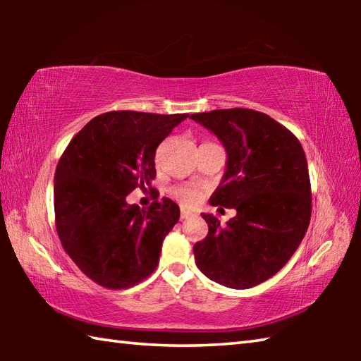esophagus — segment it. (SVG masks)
<instances>
[{
  "mask_svg": "<svg viewBox=\"0 0 361 361\" xmlns=\"http://www.w3.org/2000/svg\"><path fill=\"white\" fill-rule=\"evenodd\" d=\"M189 216H192V213L189 212V210H186V209H181V212H180V218H181V219H188Z\"/></svg>",
  "mask_w": 361,
  "mask_h": 361,
  "instance_id": "obj_1",
  "label": "esophagus"
}]
</instances>
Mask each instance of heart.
Returning <instances> with one entry per match:
<instances>
[{"label":"heart","instance_id":"b5f03b06","mask_svg":"<svg viewBox=\"0 0 361 361\" xmlns=\"http://www.w3.org/2000/svg\"><path fill=\"white\" fill-rule=\"evenodd\" d=\"M170 194H172L176 200H180V202L186 207L195 205L200 199V189L194 185L175 186L170 189Z\"/></svg>","mask_w":361,"mask_h":361}]
</instances>
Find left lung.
I'll return each mask as SVG.
<instances>
[{
	"label": "left lung",
	"instance_id": "left-lung-1",
	"mask_svg": "<svg viewBox=\"0 0 361 361\" xmlns=\"http://www.w3.org/2000/svg\"><path fill=\"white\" fill-rule=\"evenodd\" d=\"M191 119L215 133L228 152L210 204L237 210L226 226L202 213L209 234L194 245L195 264L219 285L252 288L288 262L309 228L312 191L304 149L285 126L250 108L213 109Z\"/></svg>",
	"mask_w": 361,
	"mask_h": 361
}]
</instances>
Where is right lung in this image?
Returning a JSON list of instances; mask_svg holds the SVG:
<instances>
[{
  "label": "right lung",
  "mask_w": 361,
  "mask_h": 361,
  "mask_svg": "<svg viewBox=\"0 0 361 361\" xmlns=\"http://www.w3.org/2000/svg\"><path fill=\"white\" fill-rule=\"evenodd\" d=\"M188 116L103 113L73 137L60 157L54 178L59 239L82 274L100 286L130 288L156 271L180 207L164 197L140 209L126 197L156 178L157 146Z\"/></svg>",
  "instance_id": "right-lung-1"
}]
</instances>
